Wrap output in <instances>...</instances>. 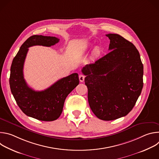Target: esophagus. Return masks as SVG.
I'll use <instances>...</instances> for the list:
<instances>
[{"label": "esophagus", "instance_id": "34e87169", "mask_svg": "<svg viewBox=\"0 0 159 159\" xmlns=\"http://www.w3.org/2000/svg\"><path fill=\"white\" fill-rule=\"evenodd\" d=\"M79 80L80 82H82L84 81V79H85V75H83V74H80L79 76Z\"/></svg>", "mask_w": 159, "mask_h": 159}]
</instances>
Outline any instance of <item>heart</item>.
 <instances>
[{"mask_svg":"<svg viewBox=\"0 0 159 159\" xmlns=\"http://www.w3.org/2000/svg\"><path fill=\"white\" fill-rule=\"evenodd\" d=\"M101 53V50L99 47H96L94 49L93 52V55L94 57H99Z\"/></svg>","mask_w":159,"mask_h":159,"instance_id":"1","label":"heart"}]
</instances>
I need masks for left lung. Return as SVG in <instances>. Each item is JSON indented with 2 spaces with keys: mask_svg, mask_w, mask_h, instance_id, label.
<instances>
[{
  "mask_svg": "<svg viewBox=\"0 0 159 159\" xmlns=\"http://www.w3.org/2000/svg\"><path fill=\"white\" fill-rule=\"evenodd\" d=\"M109 53L86 65L88 101L100 120L111 121L127 115L140 96L143 85V66L134 45L118 34H107Z\"/></svg>",
  "mask_w": 159,
  "mask_h": 159,
  "instance_id": "8db88e82",
  "label": "left lung"
}]
</instances>
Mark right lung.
I'll return each mask as SVG.
<instances>
[{
  "instance_id": "right-lung-1",
  "label": "right lung",
  "mask_w": 159,
  "mask_h": 159,
  "mask_svg": "<svg viewBox=\"0 0 159 159\" xmlns=\"http://www.w3.org/2000/svg\"><path fill=\"white\" fill-rule=\"evenodd\" d=\"M59 40L53 36H30L21 45L11 66L9 84L16 103L25 115L41 121L57 120L62 112L66 98L79 84L78 74L74 73L58 80L47 89L35 91L24 79L23 66L28 48L36 45L49 47Z\"/></svg>"
}]
</instances>
